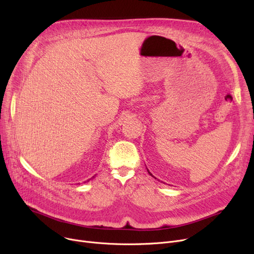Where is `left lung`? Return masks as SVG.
Returning a JSON list of instances; mask_svg holds the SVG:
<instances>
[{
    "label": "left lung",
    "instance_id": "8db88e82",
    "mask_svg": "<svg viewBox=\"0 0 254 254\" xmlns=\"http://www.w3.org/2000/svg\"><path fill=\"white\" fill-rule=\"evenodd\" d=\"M147 171H148V173H149V175H151V176H152V174H151V173L149 172V170H148V169H147ZM152 177H153V176H152Z\"/></svg>",
    "mask_w": 254,
    "mask_h": 254
}]
</instances>
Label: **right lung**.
I'll list each match as a JSON object with an SVG mask.
<instances>
[{
	"label": "right lung",
	"mask_w": 254,
	"mask_h": 254,
	"mask_svg": "<svg viewBox=\"0 0 254 254\" xmlns=\"http://www.w3.org/2000/svg\"><path fill=\"white\" fill-rule=\"evenodd\" d=\"M92 178H95V176H93V177H92ZM92 178H91V179H92ZM89 180H90V179H89ZM87 181H88V180H87Z\"/></svg>",
	"instance_id": "right-lung-1"
}]
</instances>
